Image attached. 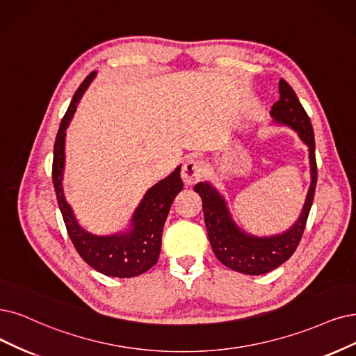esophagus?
<instances>
[{"label": "esophagus", "instance_id": "1", "mask_svg": "<svg viewBox=\"0 0 356 356\" xmlns=\"http://www.w3.org/2000/svg\"><path fill=\"white\" fill-rule=\"evenodd\" d=\"M205 173V165L200 160H188L181 167V180L186 186H193Z\"/></svg>", "mask_w": 356, "mask_h": 356}]
</instances>
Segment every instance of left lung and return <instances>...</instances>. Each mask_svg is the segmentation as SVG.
I'll return each instance as SVG.
<instances>
[{
  "instance_id": "obj_1",
  "label": "left lung",
  "mask_w": 356,
  "mask_h": 356,
  "mask_svg": "<svg viewBox=\"0 0 356 356\" xmlns=\"http://www.w3.org/2000/svg\"><path fill=\"white\" fill-rule=\"evenodd\" d=\"M280 98L270 115L273 123L292 129L308 147L311 183L304 208L298 220L287 230L273 236H255L242 230L233 220L227 201L209 181H200L193 188L202 200V209L209 243L216 257L226 267L242 274L259 275L282 266L293 255L304 234L307 218L314 201L317 185L315 140L309 117L302 107L295 90L286 81L279 82Z\"/></svg>"
}]
</instances>
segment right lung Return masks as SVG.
<instances>
[{"mask_svg":"<svg viewBox=\"0 0 356 356\" xmlns=\"http://www.w3.org/2000/svg\"><path fill=\"white\" fill-rule=\"evenodd\" d=\"M95 76L97 72H92L77 88L69 108L63 117L54 143L52 181H54L64 225L67 227V233L79 255L83 258L88 266L105 275L130 279L148 271L155 266L158 257H160L164 222L176 195L183 189V181L180 179L181 165H177L167 177L156 181L145 192L124 230L111 234H95L79 225L63 189L65 130L72 122L77 104L81 102Z\"/></svg>","mask_w":356,"mask_h":356,"instance_id":"1","label":"right lung"}]
</instances>
